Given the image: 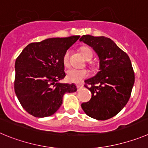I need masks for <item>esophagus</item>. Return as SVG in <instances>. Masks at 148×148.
I'll return each instance as SVG.
<instances>
[{
	"label": "esophagus",
	"mask_w": 148,
	"mask_h": 148,
	"mask_svg": "<svg viewBox=\"0 0 148 148\" xmlns=\"http://www.w3.org/2000/svg\"><path fill=\"white\" fill-rule=\"evenodd\" d=\"M77 90H80V89H82L83 88V85L82 84H78V85H77Z\"/></svg>",
	"instance_id": "34e87169"
}]
</instances>
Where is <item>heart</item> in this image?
<instances>
[{
  "instance_id": "heart-1",
  "label": "heart",
  "mask_w": 148,
  "mask_h": 148,
  "mask_svg": "<svg viewBox=\"0 0 148 148\" xmlns=\"http://www.w3.org/2000/svg\"><path fill=\"white\" fill-rule=\"evenodd\" d=\"M81 52L84 58L87 60H90L93 57V52L91 49L88 47H83L81 49ZM69 58H70V51H67L64 54L62 61L65 66L68 67L69 66ZM89 75L88 71L86 69H69L66 73V79L69 82L74 83H79L83 79L87 78Z\"/></svg>"
}]
</instances>
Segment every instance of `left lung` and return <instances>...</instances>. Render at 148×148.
Here are the masks:
<instances>
[{"mask_svg":"<svg viewBox=\"0 0 148 148\" xmlns=\"http://www.w3.org/2000/svg\"><path fill=\"white\" fill-rule=\"evenodd\" d=\"M79 40L92 47L99 59V71L85 80L91 98L81 105L88 116L106 120L116 115L130 99L135 80L128 55L110 38L82 35Z\"/></svg>","mask_w":148,"mask_h":148,"instance_id":"1","label":"left lung"}]
</instances>
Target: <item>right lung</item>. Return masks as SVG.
<instances>
[{
	"label": "right lung",
	"mask_w": 148,
	"mask_h": 148,
	"mask_svg": "<svg viewBox=\"0 0 148 148\" xmlns=\"http://www.w3.org/2000/svg\"><path fill=\"white\" fill-rule=\"evenodd\" d=\"M79 35L32 42L15 61L14 91L22 107L35 117L51 116L65 93L75 92L74 83H59L66 77L62 58Z\"/></svg>",
	"instance_id": "right-lung-1"
}]
</instances>
